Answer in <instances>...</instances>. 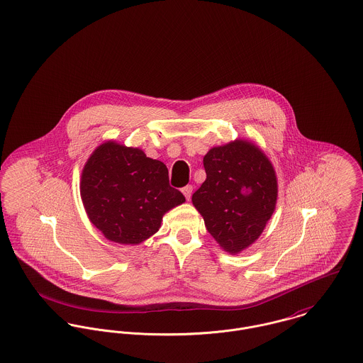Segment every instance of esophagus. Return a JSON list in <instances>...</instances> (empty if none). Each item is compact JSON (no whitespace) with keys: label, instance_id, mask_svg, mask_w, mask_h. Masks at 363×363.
<instances>
[{"label":"esophagus","instance_id":"esophagus-1","mask_svg":"<svg viewBox=\"0 0 363 363\" xmlns=\"http://www.w3.org/2000/svg\"><path fill=\"white\" fill-rule=\"evenodd\" d=\"M194 192V186L192 185H186L184 189H182V194L186 197V200H191V196Z\"/></svg>","mask_w":363,"mask_h":363}]
</instances>
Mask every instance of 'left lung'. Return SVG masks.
I'll return each instance as SVG.
<instances>
[{"label":"left lung","instance_id":"1","mask_svg":"<svg viewBox=\"0 0 363 363\" xmlns=\"http://www.w3.org/2000/svg\"><path fill=\"white\" fill-rule=\"evenodd\" d=\"M203 164L207 178L192 203L221 249L236 255L261 236L275 211V168L259 146L246 140L211 147Z\"/></svg>","mask_w":363,"mask_h":363}]
</instances>
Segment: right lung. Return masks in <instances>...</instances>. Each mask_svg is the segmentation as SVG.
Instances as JSON below:
<instances>
[{"label": "right lung", "mask_w": 363, "mask_h": 363, "mask_svg": "<svg viewBox=\"0 0 363 363\" xmlns=\"http://www.w3.org/2000/svg\"><path fill=\"white\" fill-rule=\"evenodd\" d=\"M80 195L95 228L108 240L131 246L155 235L163 216L185 201L169 186L164 163L116 140L104 142L88 157Z\"/></svg>", "instance_id": "1"}]
</instances>
